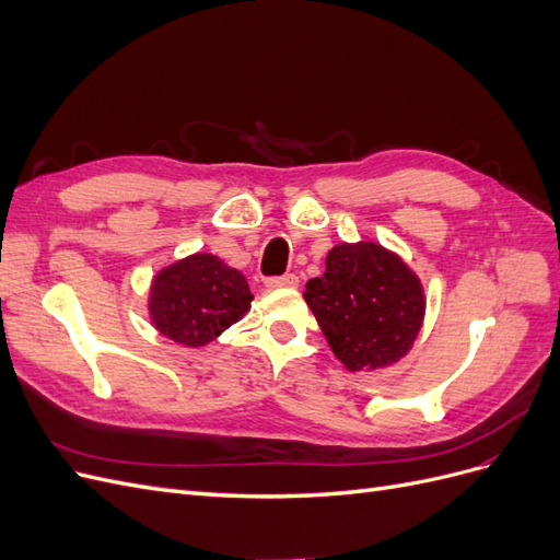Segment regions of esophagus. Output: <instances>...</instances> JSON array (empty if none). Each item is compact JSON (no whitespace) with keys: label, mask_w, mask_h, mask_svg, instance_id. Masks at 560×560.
<instances>
[{"label":"esophagus","mask_w":560,"mask_h":560,"mask_svg":"<svg viewBox=\"0 0 560 560\" xmlns=\"http://www.w3.org/2000/svg\"><path fill=\"white\" fill-rule=\"evenodd\" d=\"M296 284H299V278H296L294 273L266 278V287H268V290H280V287H296Z\"/></svg>","instance_id":"1"}]
</instances>
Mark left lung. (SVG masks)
<instances>
[{"instance_id":"8db88e82","label":"left lung","mask_w":560,"mask_h":560,"mask_svg":"<svg viewBox=\"0 0 560 560\" xmlns=\"http://www.w3.org/2000/svg\"><path fill=\"white\" fill-rule=\"evenodd\" d=\"M303 299L329 348L350 371L395 364L411 350L425 315L420 280L376 243L338 245Z\"/></svg>"}]
</instances>
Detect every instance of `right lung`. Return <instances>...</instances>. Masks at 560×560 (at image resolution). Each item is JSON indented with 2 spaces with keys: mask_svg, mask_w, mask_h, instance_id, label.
I'll return each mask as SVG.
<instances>
[{
  "mask_svg": "<svg viewBox=\"0 0 560 560\" xmlns=\"http://www.w3.org/2000/svg\"><path fill=\"white\" fill-rule=\"evenodd\" d=\"M252 299L243 273L214 254H194L154 278L149 313L163 336L198 348L235 325Z\"/></svg>",
  "mask_w": 560,
  "mask_h": 560,
  "instance_id": "1",
  "label": "right lung"
}]
</instances>
